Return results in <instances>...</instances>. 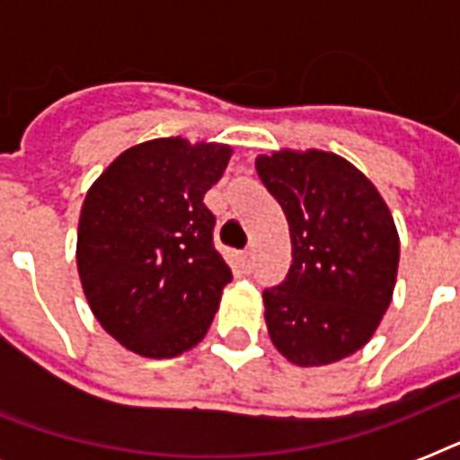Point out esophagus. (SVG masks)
<instances>
[{"instance_id":"34e87169","label":"esophagus","mask_w":460,"mask_h":460,"mask_svg":"<svg viewBox=\"0 0 460 460\" xmlns=\"http://www.w3.org/2000/svg\"><path fill=\"white\" fill-rule=\"evenodd\" d=\"M238 267H241L245 274L251 272V270H252V251L238 252Z\"/></svg>"}]
</instances>
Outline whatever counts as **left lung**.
Returning a JSON list of instances; mask_svg holds the SVG:
<instances>
[{
    "instance_id": "8db88e82",
    "label": "left lung",
    "mask_w": 460,
    "mask_h": 460,
    "mask_svg": "<svg viewBox=\"0 0 460 460\" xmlns=\"http://www.w3.org/2000/svg\"><path fill=\"white\" fill-rule=\"evenodd\" d=\"M291 231L287 279L265 288V320L281 356L329 365L370 341L392 303L399 270L394 217L356 166L322 150L255 159Z\"/></svg>"
}]
</instances>
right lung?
<instances>
[{
    "label": "right lung",
    "mask_w": 460,
    "mask_h": 460,
    "mask_svg": "<svg viewBox=\"0 0 460 460\" xmlns=\"http://www.w3.org/2000/svg\"><path fill=\"white\" fill-rule=\"evenodd\" d=\"M231 147L157 138L128 147L90 186L75 262L104 332L133 353L173 358L208 334L231 270L202 202Z\"/></svg>",
    "instance_id": "1"
}]
</instances>
